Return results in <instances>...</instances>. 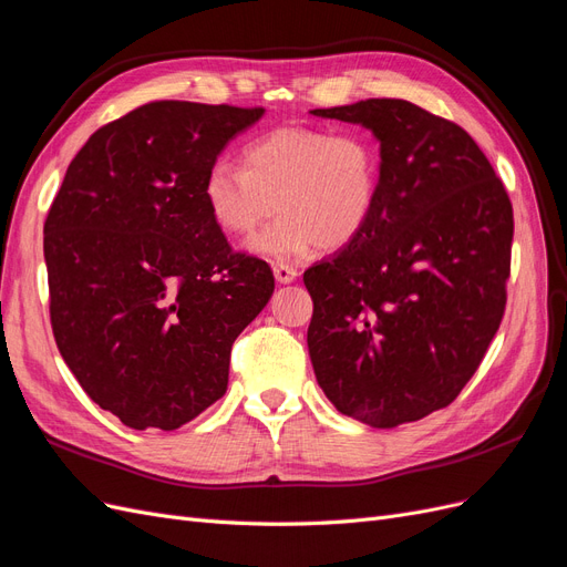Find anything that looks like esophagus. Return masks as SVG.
Masks as SVG:
<instances>
[{"label": "esophagus", "instance_id": "34e87169", "mask_svg": "<svg viewBox=\"0 0 567 567\" xmlns=\"http://www.w3.org/2000/svg\"><path fill=\"white\" fill-rule=\"evenodd\" d=\"M275 277L279 284H292L298 279V269H292L290 265H284V262H277L275 265Z\"/></svg>", "mask_w": 567, "mask_h": 567}]
</instances>
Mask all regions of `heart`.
<instances>
[{
    "label": "heart",
    "instance_id": "b5f03b06",
    "mask_svg": "<svg viewBox=\"0 0 567 567\" xmlns=\"http://www.w3.org/2000/svg\"><path fill=\"white\" fill-rule=\"evenodd\" d=\"M380 175V147L365 131L281 126L244 147L241 168L213 164L202 199L213 225L231 239L248 237L277 208L281 216L248 248L290 260L317 246L354 244L375 213Z\"/></svg>",
    "mask_w": 567,
    "mask_h": 567
}]
</instances>
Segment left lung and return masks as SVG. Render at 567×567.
Returning a JSON list of instances; mask_svg holds the SVG:
<instances>
[{
	"mask_svg": "<svg viewBox=\"0 0 567 567\" xmlns=\"http://www.w3.org/2000/svg\"><path fill=\"white\" fill-rule=\"evenodd\" d=\"M380 141L382 175L361 237L305 271L307 347L342 415L378 429L451 405L504 317L509 194L462 126L399 97L311 110Z\"/></svg>",
	"mask_w": 567,
	"mask_h": 567,
	"instance_id": "left-lung-1",
	"label": "left lung"
}]
</instances>
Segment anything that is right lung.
Returning <instances> with one entry per match:
<instances>
[{
    "instance_id": "right-lung-1",
    "label": "right lung",
    "mask_w": 567,
    "mask_h": 567,
    "mask_svg": "<svg viewBox=\"0 0 567 567\" xmlns=\"http://www.w3.org/2000/svg\"><path fill=\"white\" fill-rule=\"evenodd\" d=\"M262 107L154 101L97 128L44 223L58 351L93 403L164 432L227 392L231 344L275 292L231 250L202 185Z\"/></svg>"
}]
</instances>
